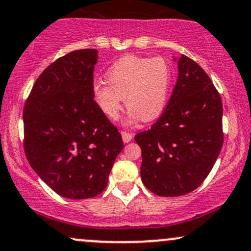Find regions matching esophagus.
Returning <instances> with one entry per match:
<instances>
[{
	"label": "esophagus",
	"mask_w": 251,
	"mask_h": 251,
	"mask_svg": "<svg viewBox=\"0 0 251 251\" xmlns=\"http://www.w3.org/2000/svg\"><path fill=\"white\" fill-rule=\"evenodd\" d=\"M122 137H123L124 143H129L132 140V138H133V134L128 133V132L126 131H122Z\"/></svg>",
	"instance_id": "1"
}]
</instances>
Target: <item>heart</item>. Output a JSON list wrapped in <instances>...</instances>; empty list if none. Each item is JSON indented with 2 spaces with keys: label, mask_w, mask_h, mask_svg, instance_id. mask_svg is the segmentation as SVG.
<instances>
[{
  "label": "heart",
  "mask_w": 251,
  "mask_h": 251,
  "mask_svg": "<svg viewBox=\"0 0 251 251\" xmlns=\"http://www.w3.org/2000/svg\"><path fill=\"white\" fill-rule=\"evenodd\" d=\"M107 83L93 85L94 99L102 113L112 120L119 117L123 99L129 120L151 122L162 114L168 102L172 70L164 57L126 55L109 67Z\"/></svg>",
  "instance_id": "b5f03b06"
}]
</instances>
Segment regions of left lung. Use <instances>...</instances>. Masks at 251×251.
<instances>
[{
	"instance_id": "obj_1",
	"label": "left lung",
	"mask_w": 251,
	"mask_h": 251,
	"mask_svg": "<svg viewBox=\"0 0 251 251\" xmlns=\"http://www.w3.org/2000/svg\"><path fill=\"white\" fill-rule=\"evenodd\" d=\"M168 106L134 140L142 149L140 176L150 191L176 197L194 191L211 171L223 146V105L203 68L184 54Z\"/></svg>"
}]
</instances>
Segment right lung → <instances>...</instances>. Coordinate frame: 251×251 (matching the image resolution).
Segmentation results:
<instances>
[{"mask_svg": "<svg viewBox=\"0 0 251 251\" xmlns=\"http://www.w3.org/2000/svg\"><path fill=\"white\" fill-rule=\"evenodd\" d=\"M98 50H77L48 66L24 107V149L34 171L57 195H100L124 148L122 134L94 101Z\"/></svg>", "mask_w": 251, "mask_h": 251, "instance_id": "1", "label": "right lung"}]
</instances>
